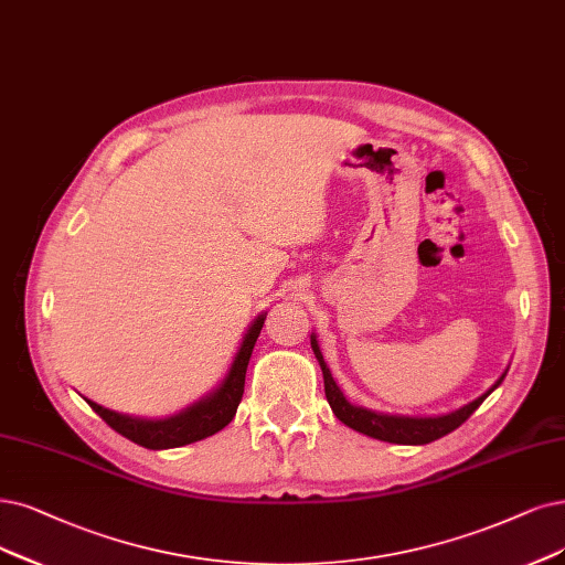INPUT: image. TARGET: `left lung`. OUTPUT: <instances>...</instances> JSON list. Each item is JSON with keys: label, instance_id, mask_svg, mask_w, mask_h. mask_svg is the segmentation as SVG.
I'll return each instance as SVG.
<instances>
[{"label": "left lung", "instance_id": "obj_1", "mask_svg": "<svg viewBox=\"0 0 565 565\" xmlns=\"http://www.w3.org/2000/svg\"><path fill=\"white\" fill-rule=\"evenodd\" d=\"M311 349H315V356L323 370V386H326V398H328V405L332 409V414L338 416V419L353 428L359 430L363 435H370L374 437V440H382V443H393V445H428L433 440H440V437H445L447 433L456 430L458 426H461L466 419H470V414L482 405L487 401V395L500 386V382L505 380L508 370L500 374V380L487 391L479 395L477 401L463 405L461 409L456 412H449V414H443V416H393V414H382V412H372V409H365V407H356L351 405L344 393L340 391V386L335 384V380H332V374L323 361V353L319 349V342H317V335L311 332Z\"/></svg>", "mask_w": 565, "mask_h": 565}]
</instances>
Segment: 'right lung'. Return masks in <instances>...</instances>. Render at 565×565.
<instances>
[{
  "label": "right lung",
  "instance_id": "add662e5",
  "mask_svg": "<svg viewBox=\"0 0 565 565\" xmlns=\"http://www.w3.org/2000/svg\"><path fill=\"white\" fill-rule=\"evenodd\" d=\"M263 323H265V315H260L254 323H250L235 353V361L230 365L221 386L214 393H209L206 398L198 401L195 405L170 416V419L149 422V419H137V416L111 412L93 401H88V405L116 433H120L122 437H128V440L146 449H172V447H183V445L204 440V437L218 433L221 428H225L230 422H233L244 393V377H246L250 351L256 347Z\"/></svg>",
  "mask_w": 565,
  "mask_h": 565
}]
</instances>
